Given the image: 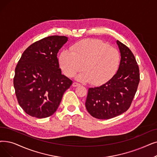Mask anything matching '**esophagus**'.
<instances>
[{"mask_svg":"<svg viewBox=\"0 0 157 157\" xmlns=\"http://www.w3.org/2000/svg\"><path fill=\"white\" fill-rule=\"evenodd\" d=\"M81 85L80 84H79L78 83H76V82H74L73 83H72V86H74V87H76V86H79Z\"/></svg>","mask_w":157,"mask_h":157,"instance_id":"34e87169","label":"esophagus"}]
</instances>
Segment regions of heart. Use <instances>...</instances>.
Returning a JSON list of instances; mask_svg holds the SVG:
<instances>
[{"label": "heart", "mask_w": 157, "mask_h": 157, "mask_svg": "<svg viewBox=\"0 0 157 157\" xmlns=\"http://www.w3.org/2000/svg\"><path fill=\"white\" fill-rule=\"evenodd\" d=\"M61 69L65 76L72 77L83 70L77 79L89 81L94 86L103 85L116 73L120 63L117 49L98 40H84L65 50L59 56Z\"/></svg>", "instance_id": "1"}]
</instances>
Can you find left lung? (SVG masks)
<instances>
[{"label":"left lung","instance_id":"8db88e82","mask_svg":"<svg viewBox=\"0 0 157 157\" xmlns=\"http://www.w3.org/2000/svg\"><path fill=\"white\" fill-rule=\"evenodd\" d=\"M117 44L121 56L117 73L105 84L88 89L85 106L96 119H112L127 111L140 81L139 68L133 54L119 40Z\"/></svg>","mask_w":157,"mask_h":157}]
</instances>
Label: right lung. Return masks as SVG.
<instances>
[{
	"label": "right lung",
	"mask_w": 157,
	"mask_h": 157,
	"mask_svg": "<svg viewBox=\"0 0 157 157\" xmlns=\"http://www.w3.org/2000/svg\"><path fill=\"white\" fill-rule=\"evenodd\" d=\"M67 40L58 35L41 39L29 46L18 61L13 85L19 105L30 116L52 115L72 83L62 74L57 58Z\"/></svg>",
	"instance_id": "right-lung-1"
}]
</instances>
